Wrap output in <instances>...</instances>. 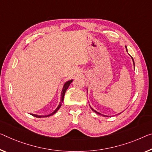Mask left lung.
Segmentation results:
<instances>
[{
    "mask_svg": "<svg viewBox=\"0 0 152 152\" xmlns=\"http://www.w3.org/2000/svg\"><path fill=\"white\" fill-rule=\"evenodd\" d=\"M126 51H127V49H126ZM131 58H132V60H133V58H132V57H131ZM133 64H134V61H133ZM90 108H91V109H92V110L93 111H94V112H95V113H98V114H99V115H102V114H100V113H99V112H97L96 111H95V110H94V109H92V107H90ZM102 115V116H104V117H105V116H106V115Z\"/></svg>",
    "mask_w": 152,
    "mask_h": 152,
    "instance_id": "obj_1",
    "label": "left lung"
}]
</instances>
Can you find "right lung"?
<instances>
[{"label":"right lung","mask_w":152,"mask_h":152,"mask_svg":"<svg viewBox=\"0 0 152 152\" xmlns=\"http://www.w3.org/2000/svg\"><path fill=\"white\" fill-rule=\"evenodd\" d=\"M72 81H73V80H70V81H68L67 82H66L64 83V86H63V88H62V92H61V100H60V102L59 104V105L58 106V107L56 108V109L53 112V113H52L51 114H50V115H35V114H31V115H32V116H34L36 117V118H45V117H49L50 115H53V114L56 113V112L58 111V109H59L60 108V107H61L62 105V103L63 102V100H64V94H65V92H66V90L68 89L69 86H70V84H71L72 83Z\"/></svg>","instance_id":"obj_1"}]
</instances>
